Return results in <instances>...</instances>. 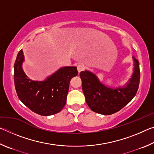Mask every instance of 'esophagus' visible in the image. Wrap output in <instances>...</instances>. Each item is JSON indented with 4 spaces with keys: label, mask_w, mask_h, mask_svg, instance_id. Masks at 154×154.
<instances>
[{
    "label": "esophagus",
    "mask_w": 154,
    "mask_h": 154,
    "mask_svg": "<svg viewBox=\"0 0 154 154\" xmlns=\"http://www.w3.org/2000/svg\"><path fill=\"white\" fill-rule=\"evenodd\" d=\"M84 69H85V66H83V64H79L77 66V71H78V72H79V73L80 72H82V71H83Z\"/></svg>",
    "instance_id": "34e87169"
}]
</instances>
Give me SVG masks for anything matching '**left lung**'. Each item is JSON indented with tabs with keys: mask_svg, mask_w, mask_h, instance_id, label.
I'll list each match as a JSON object with an SVG mask.
<instances>
[{
	"mask_svg": "<svg viewBox=\"0 0 154 154\" xmlns=\"http://www.w3.org/2000/svg\"><path fill=\"white\" fill-rule=\"evenodd\" d=\"M134 59V72L124 87L112 88L103 84L93 72H80L82 90L85 101L93 111L102 115H111L124 107L134 97L140 82L139 63Z\"/></svg>",
	"mask_w": 154,
	"mask_h": 154,
	"instance_id": "1",
	"label": "left lung"
}]
</instances>
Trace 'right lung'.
I'll return each mask as SVG.
<instances>
[{"label":"right lung","instance_id":"right-lung-1","mask_svg":"<svg viewBox=\"0 0 154 154\" xmlns=\"http://www.w3.org/2000/svg\"><path fill=\"white\" fill-rule=\"evenodd\" d=\"M23 54L21 49L14 64V83L18 98L31 111L41 116L59 113L66 104L70 81L78 74L77 67H62L45 80L32 81L22 69Z\"/></svg>","mask_w":154,"mask_h":154}]
</instances>
